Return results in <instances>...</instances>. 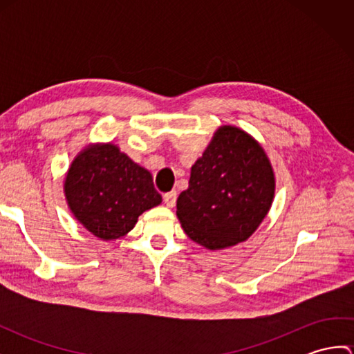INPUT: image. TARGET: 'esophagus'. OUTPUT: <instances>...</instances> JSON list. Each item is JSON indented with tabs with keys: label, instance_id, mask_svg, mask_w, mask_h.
Segmentation results:
<instances>
[{
	"label": "esophagus",
	"instance_id": "esophagus-1",
	"mask_svg": "<svg viewBox=\"0 0 354 354\" xmlns=\"http://www.w3.org/2000/svg\"><path fill=\"white\" fill-rule=\"evenodd\" d=\"M176 198H178V193L175 190H171L169 193H165L162 199H164V204L167 207H175L176 204Z\"/></svg>",
	"mask_w": 354,
	"mask_h": 354
}]
</instances>
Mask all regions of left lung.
Returning <instances> with one entry per match:
<instances>
[{
    "label": "left lung",
    "mask_w": 354,
    "mask_h": 354,
    "mask_svg": "<svg viewBox=\"0 0 354 354\" xmlns=\"http://www.w3.org/2000/svg\"><path fill=\"white\" fill-rule=\"evenodd\" d=\"M274 192V170L263 147L239 127L222 126L193 164L176 216L193 242L223 250L252 236Z\"/></svg>",
    "instance_id": "obj_1"
}]
</instances>
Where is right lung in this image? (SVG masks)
<instances>
[{"label": "right lung", "instance_id": "obj_1", "mask_svg": "<svg viewBox=\"0 0 354 354\" xmlns=\"http://www.w3.org/2000/svg\"><path fill=\"white\" fill-rule=\"evenodd\" d=\"M64 190L74 217L102 240L126 236L140 214L161 204L150 171L111 142L88 146L74 158Z\"/></svg>", "mask_w": 354, "mask_h": 354}]
</instances>
